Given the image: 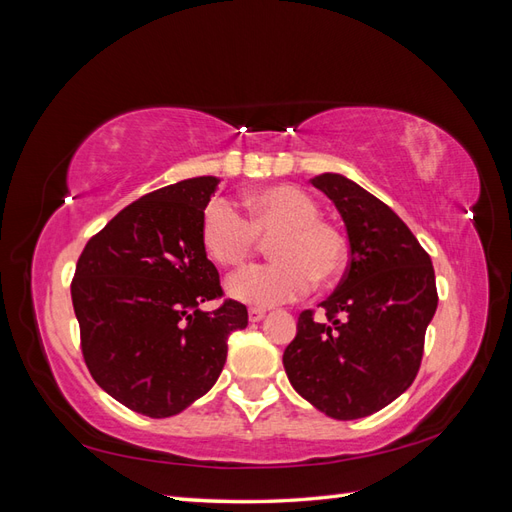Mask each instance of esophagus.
Instances as JSON below:
<instances>
[{"mask_svg":"<svg viewBox=\"0 0 512 512\" xmlns=\"http://www.w3.org/2000/svg\"><path fill=\"white\" fill-rule=\"evenodd\" d=\"M264 316H266V310H261V307H251V310H248V320H251V323H259Z\"/></svg>","mask_w":512,"mask_h":512,"instance_id":"esophagus-1","label":"esophagus"}]
</instances>
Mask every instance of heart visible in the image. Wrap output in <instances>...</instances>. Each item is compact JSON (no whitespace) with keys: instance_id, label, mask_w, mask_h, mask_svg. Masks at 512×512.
<instances>
[{"instance_id":"heart-1","label":"heart","mask_w":512,"mask_h":512,"mask_svg":"<svg viewBox=\"0 0 512 512\" xmlns=\"http://www.w3.org/2000/svg\"><path fill=\"white\" fill-rule=\"evenodd\" d=\"M251 218L227 198L211 200L202 213V246L213 261L237 266L259 246V235L272 237L268 264H253L227 279L231 299L272 307L307 294L314 279H334L347 259L342 233L320 220L318 202L292 185L261 189L248 198Z\"/></svg>"}]
</instances>
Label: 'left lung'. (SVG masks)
I'll use <instances>...</instances> for the list:
<instances>
[{
  "mask_svg": "<svg viewBox=\"0 0 512 512\" xmlns=\"http://www.w3.org/2000/svg\"><path fill=\"white\" fill-rule=\"evenodd\" d=\"M312 185L334 202L349 237V268L320 303L327 323L305 310L285 347L290 384L327 417L353 421L386 408L419 373L425 329L438 294L432 259L395 211L342 174Z\"/></svg>",
  "mask_w": 512,
  "mask_h": 512,
  "instance_id": "left-lung-1",
  "label": "left lung"
}]
</instances>
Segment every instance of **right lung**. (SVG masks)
Instances as JSON below:
<instances>
[{
	"label": "right lung",
	"mask_w": 512,
	"mask_h": 512,
	"mask_svg": "<svg viewBox=\"0 0 512 512\" xmlns=\"http://www.w3.org/2000/svg\"><path fill=\"white\" fill-rule=\"evenodd\" d=\"M220 178L196 176L130 202L82 251L71 281L91 377L126 408L174 417L211 390L227 340L248 325L242 303L220 299L200 224Z\"/></svg>",
	"instance_id": "obj_1"
}]
</instances>
